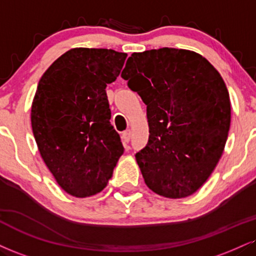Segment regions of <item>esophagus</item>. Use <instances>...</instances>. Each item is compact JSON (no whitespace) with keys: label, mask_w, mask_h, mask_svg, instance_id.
<instances>
[{"label":"esophagus","mask_w":256,"mask_h":256,"mask_svg":"<svg viewBox=\"0 0 256 256\" xmlns=\"http://www.w3.org/2000/svg\"><path fill=\"white\" fill-rule=\"evenodd\" d=\"M130 138H131V131H130V130L124 131V132H122V142H124V144L128 143V140H130Z\"/></svg>","instance_id":"34e87169"}]
</instances>
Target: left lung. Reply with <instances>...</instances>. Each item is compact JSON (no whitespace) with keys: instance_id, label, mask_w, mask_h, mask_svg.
Masks as SVG:
<instances>
[{"instance_id":"obj_1","label":"left lung","mask_w":256,"mask_h":256,"mask_svg":"<svg viewBox=\"0 0 256 256\" xmlns=\"http://www.w3.org/2000/svg\"><path fill=\"white\" fill-rule=\"evenodd\" d=\"M146 104L149 140L136 154L144 181L167 198H184L220 161L232 120L229 92L202 54L162 48L134 52L122 72Z\"/></svg>"}]
</instances>
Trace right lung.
<instances>
[{"instance_id":"1","label":"right lung","mask_w":256,"mask_h":256,"mask_svg":"<svg viewBox=\"0 0 256 256\" xmlns=\"http://www.w3.org/2000/svg\"><path fill=\"white\" fill-rule=\"evenodd\" d=\"M126 57L110 48H72L38 83L30 110L33 134L46 167L70 196L101 192L124 152L110 122L106 87Z\"/></svg>"}]
</instances>
